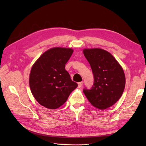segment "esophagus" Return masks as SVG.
Segmentation results:
<instances>
[{
    "mask_svg": "<svg viewBox=\"0 0 146 146\" xmlns=\"http://www.w3.org/2000/svg\"><path fill=\"white\" fill-rule=\"evenodd\" d=\"M83 84H84V82H78V88L82 87V86L83 85Z\"/></svg>",
    "mask_w": 146,
    "mask_h": 146,
    "instance_id": "34e87169",
    "label": "esophagus"
}]
</instances>
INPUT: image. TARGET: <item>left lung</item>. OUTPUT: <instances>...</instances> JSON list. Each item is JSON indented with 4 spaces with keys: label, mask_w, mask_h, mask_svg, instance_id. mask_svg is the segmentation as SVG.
Wrapping results in <instances>:
<instances>
[{
    "label": "left lung",
    "mask_w": 146,
    "mask_h": 146,
    "mask_svg": "<svg viewBox=\"0 0 146 146\" xmlns=\"http://www.w3.org/2000/svg\"><path fill=\"white\" fill-rule=\"evenodd\" d=\"M94 77L90 89L83 92L94 107L105 110L117 102L124 90L125 78L122 68L111 54L102 49H85Z\"/></svg>",
    "instance_id": "1"
}]
</instances>
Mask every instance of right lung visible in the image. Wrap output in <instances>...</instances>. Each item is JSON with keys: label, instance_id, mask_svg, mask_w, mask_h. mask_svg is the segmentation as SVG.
<instances>
[{"label": "right lung", "instance_id": "right-lung-1", "mask_svg": "<svg viewBox=\"0 0 146 146\" xmlns=\"http://www.w3.org/2000/svg\"><path fill=\"white\" fill-rule=\"evenodd\" d=\"M73 50L54 48L44 52L32 66L29 86L36 100L48 109H56L66 102L78 84L65 70Z\"/></svg>", "mask_w": 146, "mask_h": 146}]
</instances>
